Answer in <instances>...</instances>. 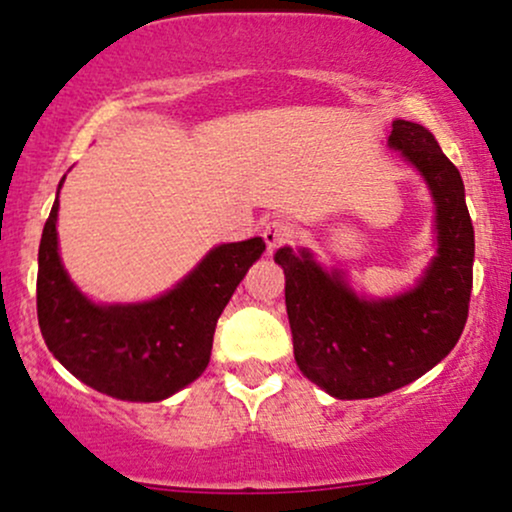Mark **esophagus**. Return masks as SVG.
Masks as SVG:
<instances>
[{
	"mask_svg": "<svg viewBox=\"0 0 512 512\" xmlns=\"http://www.w3.org/2000/svg\"><path fill=\"white\" fill-rule=\"evenodd\" d=\"M291 236H293V228L281 219H272L262 226V238H264V243H267L269 252L279 248V245L289 243Z\"/></svg>",
	"mask_w": 512,
	"mask_h": 512,
	"instance_id": "esophagus-1",
	"label": "esophagus"
}]
</instances>
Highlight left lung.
<instances>
[{
  "label": "left lung",
  "mask_w": 512,
  "mask_h": 512,
  "mask_svg": "<svg viewBox=\"0 0 512 512\" xmlns=\"http://www.w3.org/2000/svg\"><path fill=\"white\" fill-rule=\"evenodd\" d=\"M390 146L419 168L436 202L438 255L414 291L366 301L308 252L281 248L293 356L308 380L337 399L380 397L414 383L450 354L472 296L474 226L460 170L416 122H392Z\"/></svg>",
  "instance_id": "8db88e82"
}]
</instances>
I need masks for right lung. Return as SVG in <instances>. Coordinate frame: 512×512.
I'll return each mask as SVG.
<instances>
[{"mask_svg": "<svg viewBox=\"0 0 512 512\" xmlns=\"http://www.w3.org/2000/svg\"><path fill=\"white\" fill-rule=\"evenodd\" d=\"M57 207L55 199L38 250V325L52 356L81 383L129 402H158L197 380L209 363L216 322L260 260L264 240L219 245L156 301L96 305L60 262Z\"/></svg>", "mask_w": 512, "mask_h": 512, "instance_id": "obj_1", "label": "right lung"}]
</instances>
